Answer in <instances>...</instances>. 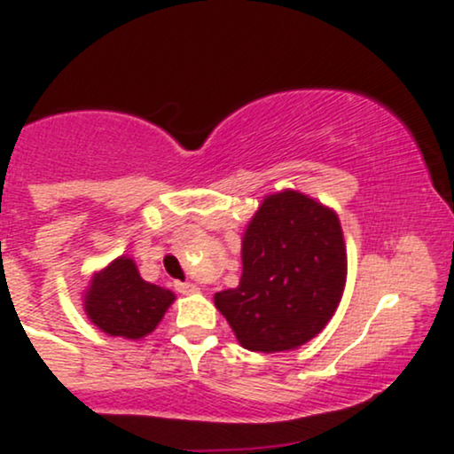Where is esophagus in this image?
<instances>
[{
	"mask_svg": "<svg viewBox=\"0 0 454 454\" xmlns=\"http://www.w3.org/2000/svg\"><path fill=\"white\" fill-rule=\"evenodd\" d=\"M175 288L179 290L181 294H196L198 290H200L196 284H192V281H176Z\"/></svg>",
	"mask_w": 454,
	"mask_h": 454,
	"instance_id": "34e87169",
	"label": "esophagus"
}]
</instances>
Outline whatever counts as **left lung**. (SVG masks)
I'll return each mask as SVG.
<instances>
[{"label":"left lung","mask_w":454,"mask_h":454,"mask_svg":"<svg viewBox=\"0 0 454 454\" xmlns=\"http://www.w3.org/2000/svg\"><path fill=\"white\" fill-rule=\"evenodd\" d=\"M237 288L213 301L243 348L288 352L314 340L340 307L348 275L341 223L296 190L264 196L241 239Z\"/></svg>","instance_id":"1"}]
</instances>
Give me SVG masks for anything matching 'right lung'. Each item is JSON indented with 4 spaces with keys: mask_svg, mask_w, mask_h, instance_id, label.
Wrapping results in <instances>:
<instances>
[{
    "mask_svg": "<svg viewBox=\"0 0 454 454\" xmlns=\"http://www.w3.org/2000/svg\"><path fill=\"white\" fill-rule=\"evenodd\" d=\"M175 299L173 290L140 278L132 258L119 256L91 275L82 309L106 335L137 341L155 331Z\"/></svg>",
    "mask_w": 454,
    "mask_h": 454,
    "instance_id": "obj_1",
    "label": "right lung"
}]
</instances>
